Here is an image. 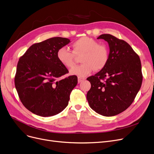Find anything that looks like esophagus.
Instances as JSON below:
<instances>
[{"label":"esophagus","instance_id":"1","mask_svg":"<svg viewBox=\"0 0 154 154\" xmlns=\"http://www.w3.org/2000/svg\"><path fill=\"white\" fill-rule=\"evenodd\" d=\"M84 80H85L84 78H82V77H78V82H79V83L84 81Z\"/></svg>","mask_w":154,"mask_h":154}]
</instances>
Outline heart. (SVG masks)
<instances>
[{"mask_svg": "<svg viewBox=\"0 0 154 154\" xmlns=\"http://www.w3.org/2000/svg\"><path fill=\"white\" fill-rule=\"evenodd\" d=\"M73 51L65 47L60 48L57 53L58 61L66 68L75 65L76 55H81V65L75 66L70 70V74L79 77H85L94 69L101 70L109 60V52L107 45L99 43L92 38L84 36L80 38L72 44Z\"/></svg>", "mask_w": 154, "mask_h": 154, "instance_id": "obj_1", "label": "heart"}]
</instances>
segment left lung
Listing matches in <instances>:
<instances>
[{
  "mask_svg": "<svg viewBox=\"0 0 154 154\" xmlns=\"http://www.w3.org/2000/svg\"><path fill=\"white\" fill-rule=\"evenodd\" d=\"M97 38L108 43L109 57L104 68L87 79L91 84L87 99L96 112L112 116L134 101L142 83V65L137 53L124 40L109 34Z\"/></svg>",
  "mask_w": 154,
  "mask_h": 154,
  "instance_id": "1",
  "label": "left lung"
}]
</instances>
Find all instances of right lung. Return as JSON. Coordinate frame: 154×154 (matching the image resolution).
<instances>
[{
  "instance_id": "right-lung-1",
  "label": "right lung",
  "mask_w": 154,
  "mask_h": 154,
  "mask_svg": "<svg viewBox=\"0 0 154 154\" xmlns=\"http://www.w3.org/2000/svg\"><path fill=\"white\" fill-rule=\"evenodd\" d=\"M69 42L65 38H49L31 45L19 60L16 89L24 106L36 115H57L69 104L77 77L60 79L69 70L58 61L57 53Z\"/></svg>"
}]
</instances>
